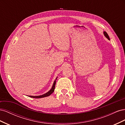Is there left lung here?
<instances>
[{"label": "left lung", "mask_w": 125, "mask_h": 125, "mask_svg": "<svg viewBox=\"0 0 125 125\" xmlns=\"http://www.w3.org/2000/svg\"><path fill=\"white\" fill-rule=\"evenodd\" d=\"M103 33H104V35H105V36L106 37V38L108 39V40H110V39H109V36H108V35L107 34V33L105 31H104V32H103Z\"/></svg>", "instance_id": "left-lung-1"}]
</instances>
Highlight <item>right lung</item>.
<instances>
[{"label":"right lung","mask_w":125,"mask_h":125,"mask_svg":"<svg viewBox=\"0 0 125 125\" xmlns=\"http://www.w3.org/2000/svg\"><path fill=\"white\" fill-rule=\"evenodd\" d=\"M57 78H56V80L54 82V83H53V85H52V89L50 91H49L48 92L46 93L45 94H43V95H39V96H29V97H33V98H35V99H39V98H42V97H47V96H50L51 94L52 93H53L54 91Z\"/></svg>","instance_id":"obj_1"}]
</instances>
